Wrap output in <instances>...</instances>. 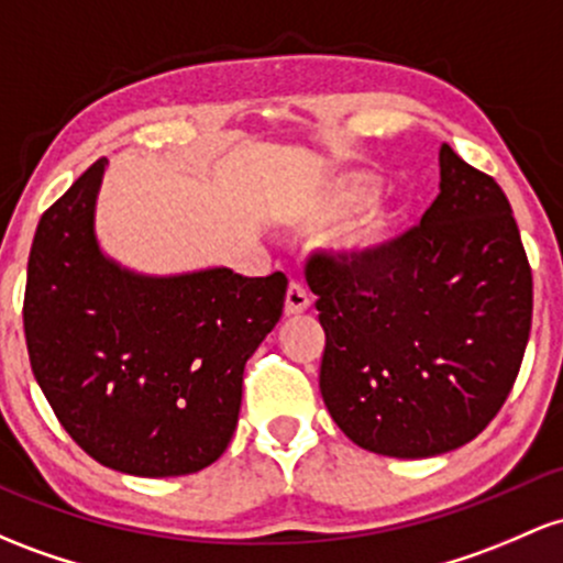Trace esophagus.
I'll return each mask as SVG.
<instances>
[{
  "label": "esophagus",
  "mask_w": 563,
  "mask_h": 563,
  "mask_svg": "<svg viewBox=\"0 0 563 563\" xmlns=\"http://www.w3.org/2000/svg\"><path fill=\"white\" fill-rule=\"evenodd\" d=\"M310 307V294L301 283L291 280L288 283V291H286V314H301Z\"/></svg>",
  "instance_id": "esophagus-1"
}]
</instances>
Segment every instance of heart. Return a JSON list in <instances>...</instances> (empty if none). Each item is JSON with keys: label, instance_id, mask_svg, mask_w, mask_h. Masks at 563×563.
Listing matches in <instances>:
<instances>
[{"label": "heart", "instance_id": "heart-1", "mask_svg": "<svg viewBox=\"0 0 563 563\" xmlns=\"http://www.w3.org/2000/svg\"><path fill=\"white\" fill-rule=\"evenodd\" d=\"M379 178L372 176V173H347L320 200H314L312 206H307L305 211L296 216V224L301 230H325V227L339 224V221L350 219L352 213L366 208L379 195ZM400 232H404V211L395 206H374L344 232L339 245L350 258L376 262V258H385L395 249Z\"/></svg>", "mask_w": 563, "mask_h": 563}]
</instances>
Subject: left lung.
<instances>
[{"instance_id": "obj_1", "label": "left lung", "mask_w": 563, "mask_h": 563, "mask_svg": "<svg viewBox=\"0 0 563 563\" xmlns=\"http://www.w3.org/2000/svg\"><path fill=\"white\" fill-rule=\"evenodd\" d=\"M441 191L376 262L314 253L320 393L374 454L465 446L503 409L532 329V267L499 184L443 144Z\"/></svg>"}]
</instances>
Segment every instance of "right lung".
Masks as SVG:
<instances>
[{
    "instance_id": "obj_1",
    "label": "right lung",
    "mask_w": 563,
    "mask_h": 563,
    "mask_svg": "<svg viewBox=\"0 0 563 563\" xmlns=\"http://www.w3.org/2000/svg\"><path fill=\"white\" fill-rule=\"evenodd\" d=\"M107 157L42 213L23 331L31 372L64 430L111 471L165 478L230 446L245 361L283 314V272L139 275L103 256L96 200Z\"/></svg>"
}]
</instances>
